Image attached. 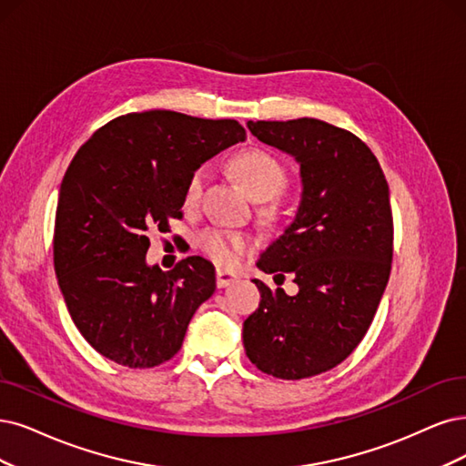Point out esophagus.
<instances>
[{
    "instance_id": "1",
    "label": "esophagus",
    "mask_w": 466,
    "mask_h": 466,
    "mask_svg": "<svg viewBox=\"0 0 466 466\" xmlns=\"http://www.w3.org/2000/svg\"><path fill=\"white\" fill-rule=\"evenodd\" d=\"M238 280V274L232 272V270H224V268H218L217 270V286L218 288H227L230 284H234Z\"/></svg>"
}]
</instances>
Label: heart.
I'll use <instances>...</instances> for the list:
<instances>
[{
    "mask_svg": "<svg viewBox=\"0 0 466 466\" xmlns=\"http://www.w3.org/2000/svg\"><path fill=\"white\" fill-rule=\"evenodd\" d=\"M234 170L238 180L248 189V194L253 199H270L277 196L286 184V172L284 167L272 157L270 153L263 149H249L239 153L234 161ZM203 187V170H196L192 177H189L184 192L186 205L198 203ZM198 244L201 251L209 257L211 261L228 267L238 259V253L249 248V238L238 232H227V230H217L209 228L205 230Z\"/></svg>",
    "mask_w": 466,
    "mask_h": 466,
    "instance_id": "b5f03b06",
    "label": "heart"
}]
</instances>
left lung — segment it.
Masks as SVG:
<instances>
[{
  "label": "left lung",
  "instance_id": "8db88e82",
  "mask_svg": "<svg viewBox=\"0 0 466 466\" xmlns=\"http://www.w3.org/2000/svg\"><path fill=\"white\" fill-rule=\"evenodd\" d=\"M251 134L299 165L294 220L261 253L257 267L291 274L298 294L261 291L244 320L251 363L282 380L339 365L365 338L391 270L393 220L380 163L365 142L319 118L249 120Z\"/></svg>",
  "mask_w": 466,
  "mask_h": 466
}]
</instances>
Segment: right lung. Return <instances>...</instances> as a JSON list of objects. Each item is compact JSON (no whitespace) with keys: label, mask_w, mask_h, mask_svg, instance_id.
<instances>
[{"label":"right lung","mask_w":466,"mask_h":466,"mask_svg":"<svg viewBox=\"0 0 466 466\" xmlns=\"http://www.w3.org/2000/svg\"><path fill=\"white\" fill-rule=\"evenodd\" d=\"M244 140L238 120L151 109L113 118L78 149L59 189L54 263L68 313L97 353L130 369L178 353L217 288L215 267L198 255L172 270L149 265L147 232H167L189 177Z\"/></svg>","instance_id":"1"}]
</instances>
